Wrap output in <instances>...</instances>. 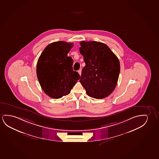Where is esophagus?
Wrapping results in <instances>:
<instances>
[{
  "label": "esophagus",
  "instance_id": "esophagus-1",
  "mask_svg": "<svg viewBox=\"0 0 159 159\" xmlns=\"http://www.w3.org/2000/svg\"><path fill=\"white\" fill-rule=\"evenodd\" d=\"M78 73L80 75H81V69H79L78 70Z\"/></svg>",
  "mask_w": 159,
  "mask_h": 159
}]
</instances>
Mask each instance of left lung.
I'll list each match as a JSON object with an SVG mask.
<instances>
[{"instance_id": "8db88e82", "label": "left lung", "mask_w": 159, "mask_h": 159, "mask_svg": "<svg viewBox=\"0 0 159 159\" xmlns=\"http://www.w3.org/2000/svg\"><path fill=\"white\" fill-rule=\"evenodd\" d=\"M80 44V52L86 64L80 82L90 97L96 99L108 97L117 85L119 60L103 43L82 41Z\"/></svg>"}]
</instances>
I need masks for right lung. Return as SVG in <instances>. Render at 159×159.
Masks as SVG:
<instances>
[{"label":"right lung","mask_w":159,"mask_h":159,"mask_svg":"<svg viewBox=\"0 0 159 159\" xmlns=\"http://www.w3.org/2000/svg\"><path fill=\"white\" fill-rule=\"evenodd\" d=\"M73 43L63 41L48 44L40 56L37 66L39 84L49 97L60 98L70 93L80 78L73 71V60L67 54Z\"/></svg>","instance_id":"obj_1"}]
</instances>
